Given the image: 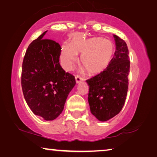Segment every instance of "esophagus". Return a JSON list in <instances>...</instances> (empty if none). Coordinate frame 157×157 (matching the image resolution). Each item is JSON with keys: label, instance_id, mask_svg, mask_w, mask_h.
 <instances>
[{"label": "esophagus", "instance_id": "1", "mask_svg": "<svg viewBox=\"0 0 157 157\" xmlns=\"http://www.w3.org/2000/svg\"><path fill=\"white\" fill-rule=\"evenodd\" d=\"M75 81H76V83L78 84L79 82H84V79L79 75H75Z\"/></svg>", "mask_w": 157, "mask_h": 157}]
</instances>
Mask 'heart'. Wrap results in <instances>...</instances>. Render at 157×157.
<instances>
[{
  "label": "heart",
  "mask_w": 157,
  "mask_h": 157,
  "mask_svg": "<svg viewBox=\"0 0 157 157\" xmlns=\"http://www.w3.org/2000/svg\"><path fill=\"white\" fill-rule=\"evenodd\" d=\"M115 44L110 40L101 37L73 39L62 45L61 61L66 71H71L81 54L80 63L90 74L103 72L110 65L115 53Z\"/></svg>",
  "instance_id": "heart-1"
}]
</instances>
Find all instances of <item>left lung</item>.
<instances>
[{
	"instance_id": "1",
	"label": "left lung",
	"mask_w": 157,
	"mask_h": 157,
	"mask_svg": "<svg viewBox=\"0 0 157 157\" xmlns=\"http://www.w3.org/2000/svg\"><path fill=\"white\" fill-rule=\"evenodd\" d=\"M116 51L108 68L86 80L91 114L101 121H108L121 110L128 87L130 61L127 44L113 35Z\"/></svg>"
}]
</instances>
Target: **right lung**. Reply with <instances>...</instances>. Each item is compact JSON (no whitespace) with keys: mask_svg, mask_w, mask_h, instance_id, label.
Masks as SVG:
<instances>
[{"mask_svg":"<svg viewBox=\"0 0 157 157\" xmlns=\"http://www.w3.org/2000/svg\"><path fill=\"white\" fill-rule=\"evenodd\" d=\"M47 31L27 48L22 63L21 86L32 112L44 120L52 121L62 113L76 82L75 77L60 66L59 44L44 39Z\"/></svg>","mask_w":157,"mask_h":157,"instance_id":"obj_1","label":"right lung"}]
</instances>
